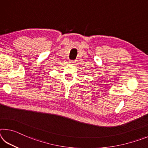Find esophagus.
<instances>
[{
  "instance_id": "34e87169",
  "label": "esophagus",
  "mask_w": 148,
  "mask_h": 148,
  "mask_svg": "<svg viewBox=\"0 0 148 148\" xmlns=\"http://www.w3.org/2000/svg\"><path fill=\"white\" fill-rule=\"evenodd\" d=\"M70 62H71V64H75L76 63V61H70Z\"/></svg>"
}]
</instances>
